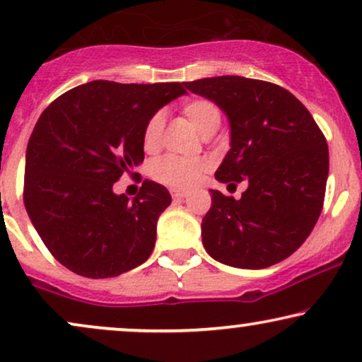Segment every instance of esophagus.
Masks as SVG:
<instances>
[{"mask_svg": "<svg viewBox=\"0 0 362 362\" xmlns=\"http://www.w3.org/2000/svg\"><path fill=\"white\" fill-rule=\"evenodd\" d=\"M170 194L173 199H185L189 195V190H182V189H172Z\"/></svg>", "mask_w": 362, "mask_h": 362, "instance_id": "esophagus-1", "label": "esophagus"}]
</instances>
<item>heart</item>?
<instances>
[{
	"instance_id": "obj_1",
	"label": "heart",
	"mask_w": 362,
	"mask_h": 362,
	"mask_svg": "<svg viewBox=\"0 0 362 362\" xmlns=\"http://www.w3.org/2000/svg\"><path fill=\"white\" fill-rule=\"evenodd\" d=\"M184 115L189 118L192 125L197 128L200 135L209 136L212 135L222 122L221 108L214 102L205 98L190 100L189 103L182 108ZM163 127H165V117L162 112L153 113L145 123L144 135V148L147 152H155L162 144ZM209 168V163L200 158H182V157H163L160 158L153 167V175L157 180L163 184L178 187V189H189L195 185L204 175V172Z\"/></svg>"
}]
</instances>
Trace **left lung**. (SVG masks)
I'll return each mask as SVG.
<instances>
[{"label":"left lung","mask_w":362,"mask_h":362,"mask_svg":"<svg viewBox=\"0 0 362 362\" xmlns=\"http://www.w3.org/2000/svg\"><path fill=\"white\" fill-rule=\"evenodd\" d=\"M230 123V150L215 178L247 182L239 200L210 190L202 218L210 257L239 269H264L294 254L321 215L329 173L326 136L291 91L262 80L214 76L187 81Z\"/></svg>","instance_id":"left-lung-1"}]
</instances>
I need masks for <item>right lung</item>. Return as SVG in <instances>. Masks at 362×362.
<instances>
[{
  "instance_id": "obj_1",
  "label": "right lung",
  "mask_w": 362,
  "mask_h": 362,
  "mask_svg": "<svg viewBox=\"0 0 362 362\" xmlns=\"http://www.w3.org/2000/svg\"><path fill=\"white\" fill-rule=\"evenodd\" d=\"M185 93L177 81L95 80L41 113L26 148L23 200L43 244L71 272L117 277L150 257L157 221L172 197L145 180L130 200L113 194V184L144 162L148 118Z\"/></svg>"
}]
</instances>
